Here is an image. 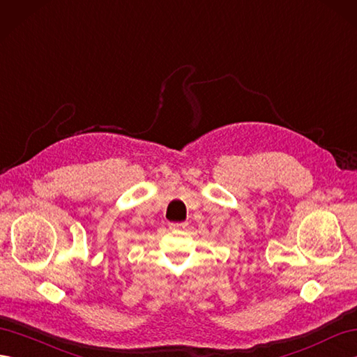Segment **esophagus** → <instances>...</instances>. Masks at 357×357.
I'll use <instances>...</instances> for the list:
<instances>
[{
  "mask_svg": "<svg viewBox=\"0 0 357 357\" xmlns=\"http://www.w3.org/2000/svg\"><path fill=\"white\" fill-rule=\"evenodd\" d=\"M185 227H186V224H171L169 225L171 230H181V229H185Z\"/></svg>",
  "mask_w": 357,
  "mask_h": 357,
  "instance_id": "esophagus-1",
  "label": "esophagus"
}]
</instances>
